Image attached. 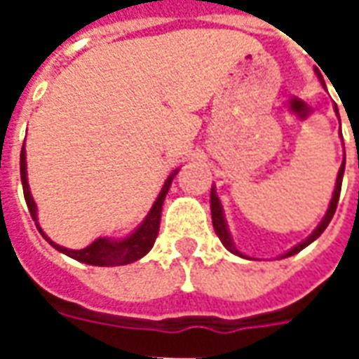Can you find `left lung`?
I'll list each match as a JSON object with an SVG mask.
<instances>
[{"mask_svg": "<svg viewBox=\"0 0 359 359\" xmlns=\"http://www.w3.org/2000/svg\"><path fill=\"white\" fill-rule=\"evenodd\" d=\"M344 163H346V159L342 161V165H340L339 169V177H337V187H334V192H332V200L331 203H329V210H327V213H325L323 221L317 225V229L313 231V233L309 234L308 238L304 242H300L298 246H294L290 252H286L285 256L283 257H288V256H294V254H298L300 250H304L308 244H311V242L316 241V238H319L321 236V233H323L325 229H327V225L331 223L332 215H334V211H337V205H339V198H340V187H342V175H344ZM211 221H213V229H215V233H217L219 241L223 242V246H225L229 252H233V254H236V256L244 257L238 252V250L234 248L233 244V238H231V234H229V229H226V223H225V215H223V208H221V202H219L217 194H215V188H211Z\"/></svg>", "mask_w": 359, "mask_h": 359, "instance_id": "obj_1", "label": "left lung"}]
</instances>
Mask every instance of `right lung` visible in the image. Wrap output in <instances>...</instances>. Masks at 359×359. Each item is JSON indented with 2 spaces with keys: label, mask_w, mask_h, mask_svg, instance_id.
<instances>
[{
  "label": "right lung",
  "mask_w": 359,
  "mask_h": 359,
  "mask_svg": "<svg viewBox=\"0 0 359 359\" xmlns=\"http://www.w3.org/2000/svg\"><path fill=\"white\" fill-rule=\"evenodd\" d=\"M177 175V171L172 172L169 179L165 180L161 192L157 196V200L151 205L148 217L142 221V225L134 231L130 236H126L123 241H109V238H97L90 246L82 250H69L59 246L55 242H51L43 231L38 225V217H36V203L30 196V188H28L27 180V151H25V146L20 149V180H22V192H25V200H27L28 211L34 219L38 231L42 233V236L46 241L50 242L51 246L59 252H63L65 256L73 257L76 262H82V264L88 265H100V267H109V265H126L133 264L136 259H140L148 254L154 242L157 238V233H159V221H161V208H163L165 194L169 192V187H171L172 177Z\"/></svg>",
  "instance_id": "obj_1"
}]
</instances>
